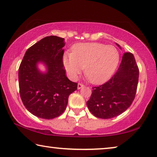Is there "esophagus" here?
<instances>
[{
	"label": "esophagus",
	"instance_id": "1",
	"mask_svg": "<svg viewBox=\"0 0 157 157\" xmlns=\"http://www.w3.org/2000/svg\"><path fill=\"white\" fill-rule=\"evenodd\" d=\"M84 86V85L83 84L78 83V89H80L82 88H83Z\"/></svg>",
	"mask_w": 157,
	"mask_h": 157
}]
</instances>
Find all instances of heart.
Wrapping results in <instances>:
<instances>
[{"label":"heart","mask_w":157,"mask_h":157,"mask_svg":"<svg viewBox=\"0 0 157 157\" xmlns=\"http://www.w3.org/2000/svg\"><path fill=\"white\" fill-rule=\"evenodd\" d=\"M120 60V54L115 46L100 43L78 44L73 52H66L63 63L66 72L76 79L84 68V73L93 84L107 81L115 72Z\"/></svg>","instance_id":"b5f03b06"}]
</instances>
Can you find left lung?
Masks as SVG:
<instances>
[{
	"label": "left lung",
	"mask_w": 157,
	"mask_h": 157,
	"mask_svg": "<svg viewBox=\"0 0 157 157\" xmlns=\"http://www.w3.org/2000/svg\"><path fill=\"white\" fill-rule=\"evenodd\" d=\"M139 76L134 55L125 52L115 75L104 84L93 88L91 98L86 102L89 111L102 119L112 118L123 113L134 100Z\"/></svg>",
	"instance_id": "8db88e82"
}]
</instances>
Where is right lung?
Wrapping results in <instances>:
<instances>
[{
    "mask_svg": "<svg viewBox=\"0 0 157 157\" xmlns=\"http://www.w3.org/2000/svg\"><path fill=\"white\" fill-rule=\"evenodd\" d=\"M64 39L46 36L27 50L18 69L21 100L25 108L38 118L52 119L65 111L68 96L78 84L66 75L63 64ZM47 70L42 72L38 64Z\"/></svg>",
    "mask_w": 157,
    "mask_h": 157,
    "instance_id": "add662e5",
    "label": "right lung"
}]
</instances>
